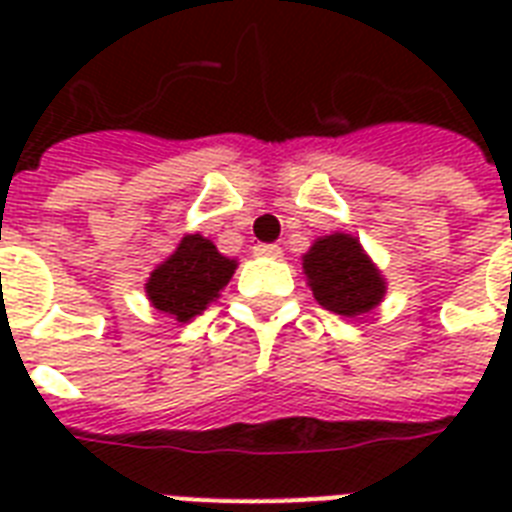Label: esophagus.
<instances>
[{
    "label": "esophagus",
    "mask_w": 512,
    "mask_h": 512,
    "mask_svg": "<svg viewBox=\"0 0 512 512\" xmlns=\"http://www.w3.org/2000/svg\"><path fill=\"white\" fill-rule=\"evenodd\" d=\"M252 252H255L257 257H281L279 244H255Z\"/></svg>",
    "instance_id": "1"
}]
</instances>
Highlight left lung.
Wrapping results in <instances>:
<instances>
[{
  "instance_id": "1",
  "label": "left lung",
  "mask_w": 512,
  "mask_h": 512,
  "mask_svg": "<svg viewBox=\"0 0 512 512\" xmlns=\"http://www.w3.org/2000/svg\"><path fill=\"white\" fill-rule=\"evenodd\" d=\"M303 271L319 305L350 319L372 311L385 295L380 271L348 233H332L316 241L303 257Z\"/></svg>"
}]
</instances>
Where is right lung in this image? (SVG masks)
Segmentation results:
<instances>
[{
    "mask_svg": "<svg viewBox=\"0 0 512 512\" xmlns=\"http://www.w3.org/2000/svg\"><path fill=\"white\" fill-rule=\"evenodd\" d=\"M233 271L236 260L223 257L212 241L191 233L180 241L175 255L151 273L146 284L148 300L177 321H191L220 295Z\"/></svg>",
    "mask_w": 512,
    "mask_h": 512,
    "instance_id": "right-lung-1",
    "label": "right lung"
}]
</instances>
